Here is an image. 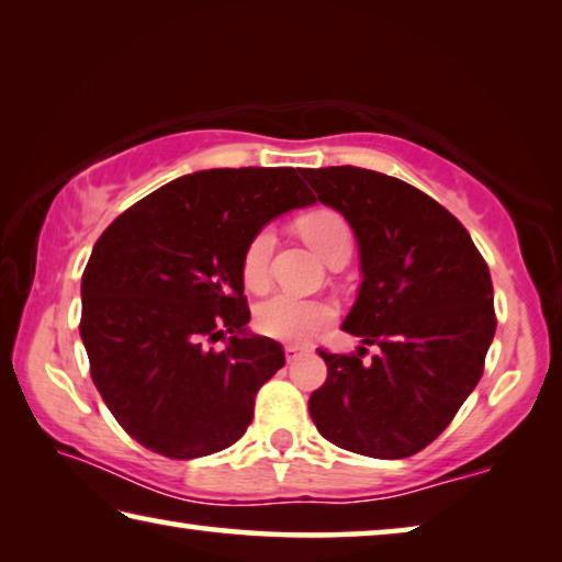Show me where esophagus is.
Listing matches in <instances>:
<instances>
[{
    "instance_id": "obj_1",
    "label": "esophagus",
    "mask_w": 562,
    "mask_h": 562,
    "mask_svg": "<svg viewBox=\"0 0 562 562\" xmlns=\"http://www.w3.org/2000/svg\"><path fill=\"white\" fill-rule=\"evenodd\" d=\"M302 351H307V347H302V345H288V347H284V357H288V361H292L294 357H300Z\"/></svg>"
}]
</instances>
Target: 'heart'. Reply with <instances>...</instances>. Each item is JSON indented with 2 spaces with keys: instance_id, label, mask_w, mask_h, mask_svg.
Returning a JSON list of instances; mask_svg holds the SVG:
<instances>
[{
  "instance_id": "obj_1",
  "label": "heart",
  "mask_w": 562,
  "mask_h": 562,
  "mask_svg": "<svg viewBox=\"0 0 562 562\" xmlns=\"http://www.w3.org/2000/svg\"><path fill=\"white\" fill-rule=\"evenodd\" d=\"M300 231L322 258L329 260L341 247H351V233L345 217L335 211H312L300 221ZM274 247L272 227H260L243 252V280L247 288L262 290L270 278V255ZM335 317L331 304L300 297L290 292H274L255 307V329L280 341L307 339L312 331Z\"/></svg>"
}]
</instances>
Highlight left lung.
I'll list each match as a JSON object with an SVG mask.
<instances>
[{
  "instance_id": "obj_1",
  "label": "left lung",
  "mask_w": 562,
  "mask_h": 562,
  "mask_svg": "<svg viewBox=\"0 0 562 562\" xmlns=\"http://www.w3.org/2000/svg\"><path fill=\"white\" fill-rule=\"evenodd\" d=\"M319 203L345 215L361 284L341 329L376 355L319 357L310 396L317 431L339 449L406 459L439 436L479 384L496 335L486 260L456 217L404 180L355 166L302 170Z\"/></svg>"
}]
</instances>
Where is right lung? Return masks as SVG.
Wrapping results in <instances>:
<instances>
[{
    "instance_id": "right-lung-1",
    "label": "right lung",
    "mask_w": 562,
    "mask_h": 562,
    "mask_svg": "<svg viewBox=\"0 0 562 562\" xmlns=\"http://www.w3.org/2000/svg\"><path fill=\"white\" fill-rule=\"evenodd\" d=\"M312 203L294 168H211L170 180L103 231L81 278L79 329L93 384L131 439L201 459L245 434L255 394L284 367L278 341L247 329L245 245Z\"/></svg>"
}]
</instances>
